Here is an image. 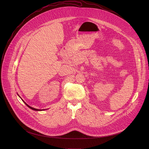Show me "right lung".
Segmentation results:
<instances>
[{"instance_id": "add662e5", "label": "right lung", "mask_w": 149, "mask_h": 149, "mask_svg": "<svg viewBox=\"0 0 149 149\" xmlns=\"http://www.w3.org/2000/svg\"><path fill=\"white\" fill-rule=\"evenodd\" d=\"M18 95L19 96V95ZM22 101L25 103V104H26L27 106L29 108H30V109H33V110H34V111H43V110H45V109H36V108H33V107H31L29 106L28 104H26V103H25L23 100H22Z\"/></svg>"}]
</instances>
